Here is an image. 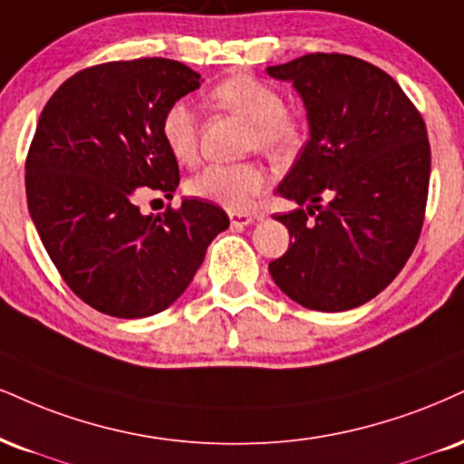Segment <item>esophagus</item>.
I'll list each match as a JSON object with an SVG mask.
<instances>
[{"label":"esophagus","instance_id":"1","mask_svg":"<svg viewBox=\"0 0 464 464\" xmlns=\"http://www.w3.org/2000/svg\"><path fill=\"white\" fill-rule=\"evenodd\" d=\"M228 218H231L233 227H246L255 222V216L246 214V211H228Z\"/></svg>","mask_w":464,"mask_h":464}]
</instances>
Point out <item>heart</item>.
Listing matches in <instances>:
<instances>
[{
    "mask_svg": "<svg viewBox=\"0 0 464 464\" xmlns=\"http://www.w3.org/2000/svg\"><path fill=\"white\" fill-rule=\"evenodd\" d=\"M211 103L248 122L244 149L259 150L272 160L292 158L304 138L300 116L283 103L275 83L253 72H233L209 91ZM160 133L166 149L179 164H194L198 158V121L186 102L164 110ZM267 186V170L259 161L211 164L188 181V194L225 209H246Z\"/></svg>",
    "mask_w": 464,
    "mask_h": 464,
    "instance_id": "b5f03b06",
    "label": "heart"
}]
</instances>
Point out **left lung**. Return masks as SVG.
<instances>
[{
  "label": "left lung",
  "instance_id": "1",
  "mask_svg": "<svg viewBox=\"0 0 464 464\" xmlns=\"http://www.w3.org/2000/svg\"><path fill=\"white\" fill-rule=\"evenodd\" d=\"M266 71L294 82L311 127L278 186L298 203L276 216L292 242L267 270L306 309H354L417 246L430 183L426 122L392 75L354 55L309 53Z\"/></svg>",
  "mask_w": 464,
  "mask_h": 464
}]
</instances>
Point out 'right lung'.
Listing matches in <instances>:
<instances>
[{"label": "right lung", "mask_w": 464, "mask_h": 464, "mask_svg": "<svg viewBox=\"0 0 464 464\" xmlns=\"http://www.w3.org/2000/svg\"><path fill=\"white\" fill-rule=\"evenodd\" d=\"M200 75L169 58L88 66L52 94L25 160L27 208L60 276L111 317H147L186 292L218 233L222 208L186 198L142 216L136 192L172 198L179 164L160 121Z\"/></svg>", "instance_id": "obj_1"}]
</instances>
